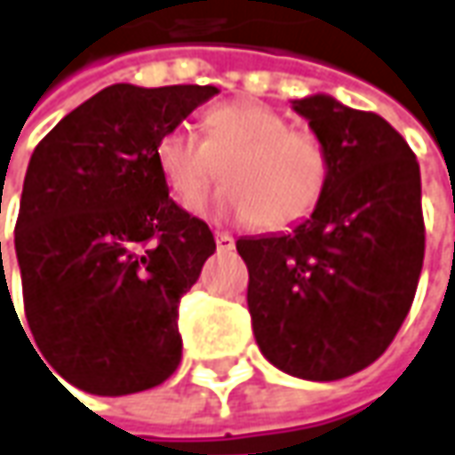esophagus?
I'll return each instance as SVG.
<instances>
[{
    "label": "esophagus",
    "mask_w": 455,
    "mask_h": 455,
    "mask_svg": "<svg viewBox=\"0 0 455 455\" xmlns=\"http://www.w3.org/2000/svg\"><path fill=\"white\" fill-rule=\"evenodd\" d=\"M234 243H236V239L228 231H216V246H219V251H231Z\"/></svg>",
    "instance_id": "34e87169"
}]
</instances>
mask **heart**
I'll return each mask as SVG.
<instances>
[{
    "label": "heart",
    "instance_id": "1",
    "mask_svg": "<svg viewBox=\"0 0 455 455\" xmlns=\"http://www.w3.org/2000/svg\"><path fill=\"white\" fill-rule=\"evenodd\" d=\"M204 128L206 138L179 123L156 146L161 176L183 204L204 196L221 171L227 186L204 204L213 216L287 231L320 209L332 179L320 135L251 100L216 105Z\"/></svg>",
    "mask_w": 455,
    "mask_h": 455
}]
</instances>
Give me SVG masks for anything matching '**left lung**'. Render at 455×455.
<instances>
[{"label":"left lung","instance_id":"obj_1","mask_svg":"<svg viewBox=\"0 0 455 455\" xmlns=\"http://www.w3.org/2000/svg\"><path fill=\"white\" fill-rule=\"evenodd\" d=\"M294 110L330 150L320 209L287 236L239 239L264 357L305 380H339L387 350L413 305L426 254L420 168L380 116L327 95Z\"/></svg>","mask_w":455,"mask_h":455}]
</instances>
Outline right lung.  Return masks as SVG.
Here are the masks:
<instances>
[{
	"instance_id": "add662e5",
	"label": "right lung",
	"mask_w": 455,
	"mask_h": 455,
	"mask_svg": "<svg viewBox=\"0 0 455 455\" xmlns=\"http://www.w3.org/2000/svg\"><path fill=\"white\" fill-rule=\"evenodd\" d=\"M216 92L110 85L32 153L14 227L24 315L44 360L80 390L140 393L179 368L180 297L216 242L168 196L156 146Z\"/></svg>"
}]
</instances>
